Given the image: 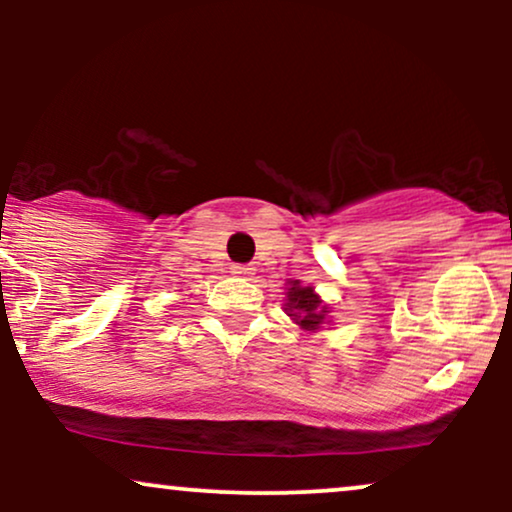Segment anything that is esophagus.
Listing matches in <instances>:
<instances>
[{
    "mask_svg": "<svg viewBox=\"0 0 512 512\" xmlns=\"http://www.w3.org/2000/svg\"><path fill=\"white\" fill-rule=\"evenodd\" d=\"M231 272L236 274V276H250L252 272H255V269H252L250 264H233V267H231Z\"/></svg>",
    "mask_w": 512,
    "mask_h": 512,
    "instance_id": "1",
    "label": "esophagus"
}]
</instances>
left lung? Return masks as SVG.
<instances>
[{
    "instance_id": "1",
    "label": "left lung",
    "mask_w": 512,
    "mask_h": 512,
    "mask_svg": "<svg viewBox=\"0 0 512 512\" xmlns=\"http://www.w3.org/2000/svg\"><path fill=\"white\" fill-rule=\"evenodd\" d=\"M289 315L303 330H317L325 322L327 308L322 305L320 296H315L310 286H298V281H291L289 289Z\"/></svg>"
}]
</instances>
